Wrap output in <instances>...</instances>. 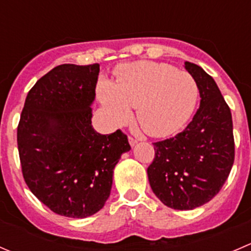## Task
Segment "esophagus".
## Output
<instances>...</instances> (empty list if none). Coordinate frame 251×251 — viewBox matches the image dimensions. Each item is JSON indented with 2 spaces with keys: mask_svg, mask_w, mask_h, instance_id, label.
<instances>
[{
  "mask_svg": "<svg viewBox=\"0 0 251 251\" xmlns=\"http://www.w3.org/2000/svg\"><path fill=\"white\" fill-rule=\"evenodd\" d=\"M128 142H130V144H131V147H133V146H136V144L138 143V141L136 140V138H133V137H128Z\"/></svg>",
  "mask_w": 251,
  "mask_h": 251,
  "instance_id": "obj_1",
  "label": "esophagus"
}]
</instances>
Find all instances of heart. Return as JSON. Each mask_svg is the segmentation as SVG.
I'll use <instances>...</instances> for the list:
<instances>
[{"label":"heart","instance_id":"b5f03b06","mask_svg":"<svg viewBox=\"0 0 251 251\" xmlns=\"http://www.w3.org/2000/svg\"><path fill=\"white\" fill-rule=\"evenodd\" d=\"M115 74V82L102 80L98 86L104 109L113 120L124 121L136 108V120L153 137L177 132L196 108V81L174 65L142 60L118 68Z\"/></svg>","mask_w":251,"mask_h":251}]
</instances>
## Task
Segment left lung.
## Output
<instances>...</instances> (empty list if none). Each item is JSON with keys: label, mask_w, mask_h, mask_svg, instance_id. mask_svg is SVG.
Segmentation results:
<instances>
[{"label": "left lung", "mask_w": 251, "mask_h": 251, "mask_svg": "<svg viewBox=\"0 0 251 251\" xmlns=\"http://www.w3.org/2000/svg\"><path fill=\"white\" fill-rule=\"evenodd\" d=\"M201 93L193 120L175 137L155 142L147 169L151 191L175 210H192L211 201L234 161L233 123L215 80L199 65L184 62Z\"/></svg>", "instance_id": "left-lung-1"}]
</instances>
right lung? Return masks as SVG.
<instances>
[{
  "instance_id": "right-lung-1",
  "label": "right lung",
  "mask_w": 251,
  "mask_h": 251,
  "mask_svg": "<svg viewBox=\"0 0 251 251\" xmlns=\"http://www.w3.org/2000/svg\"><path fill=\"white\" fill-rule=\"evenodd\" d=\"M100 64H62L29 91L17 131L23 177L48 209L83 219L110 196L114 168L131 149L116 130L100 135L92 126Z\"/></svg>"
}]
</instances>
